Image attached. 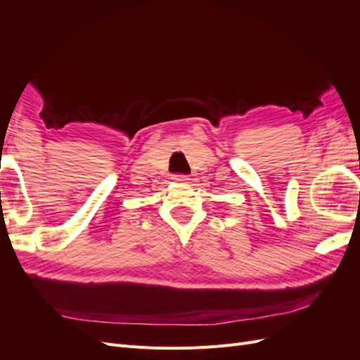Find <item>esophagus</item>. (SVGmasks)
<instances>
[{"instance_id":"34e87169","label":"esophagus","mask_w":360,"mask_h":360,"mask_svg":"<svg viewBox=\"0 0 360 360\" xmlns=\"http://www.w3.org/2000/svg\"><path fill=\"white\" fill-rule=\"evenodd\" d=\"M172 180L176 181V183H188V180H189V177L188 176H172Z\"/></svg>"}]
</instances>
